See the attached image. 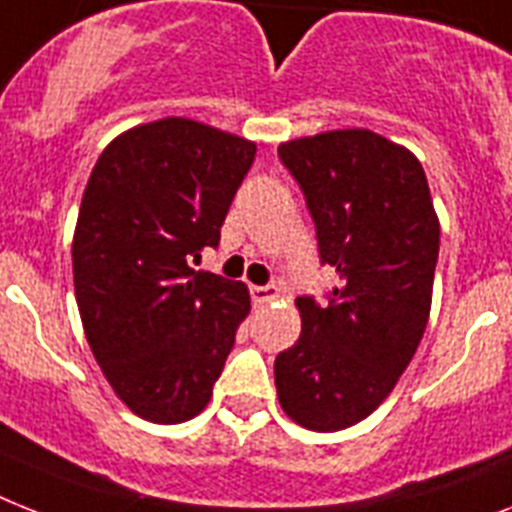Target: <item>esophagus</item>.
<instances>
[{
    "instance_id": "1",
    "label": "esophagus",
    "mask_w": 512,
    "mask_h": 512,
    "mask_svg": "<svg viewBox=\"0 0 512 512\" xmlns=\"http://www.w3.org/2000/svg\"><path fill=\"white\" fill-rule=\"evenodd\" d=\"M253 303H269L274 298H280V287L274 285H251Z\"/></svg>"
}]
</instances>
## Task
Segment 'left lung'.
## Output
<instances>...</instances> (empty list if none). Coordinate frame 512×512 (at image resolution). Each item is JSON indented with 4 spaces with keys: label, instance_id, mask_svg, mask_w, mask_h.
<instances>
[{
    "label": "left lung",
    "instance_id": "8db88e82",
    "mask_svg": "<svg viewBox=\"0 0 512 512\" xmlns=\"http://www.w3.org/2000/svg\"><path fill=\"white\" fill-rule=\"evenodd\" d=\"M335 266L329 303L298 298L301 337L274 361L282 411L311 432H340L377 411L408 369L432 308L439 219L424 167L371 130L280 143Z\"/></svg>",
    "mask_w": 512,
    "mask_h": 512
}]
</instances>
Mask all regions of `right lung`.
Returning <instances> with one entry per match:
<instances>
[{
	"label": "right lung",
	"mask_w": 512,
	"mask_h": 512,
	"mask_svg": "<svg viewBox=\"0 0 512 512\" xmlns=\"http://www.w3.org/2000/svg\"><path fill=\"white\" fill-rule=\"evenodd\" d=\"M256 143L185 117L117 135L101 151L73 235L75 301L117 398L151 424L204 411L251 311L243 282L196 272Z\"/></svg>",
	"instance_id": "obj_1"
}]
</instances>
